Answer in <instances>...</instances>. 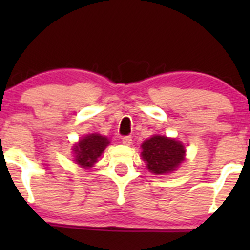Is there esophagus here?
Here are the masks:
<instances>
[{
    "label": "esophagus",
    "instance_id": "obj_1",
    "mask_svg": "<svg viewBox=\"0 0 250 250\" xmlns=\"http://www.w3.org/2000/svg\"><path fill=\"white\" fill-rule=\"evenodd\" d=\"M122 143L125 144V145L129 146L130 144H132V137H123L122 138Z\"/></svg>",
    "mask_w": 250,
    "mask_h": 250
}]
</instances>
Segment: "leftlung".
Segmentation results:
<instances>
[{"mask_svg":"<svg viewBox=\"0 0 250 250\" xmlns=\"http://www.w3.org/2000/svg\"><path fill=\"white\" fill-rule=\"evenodd\" d=\"M141 157L148 172L162 175L176 170L185 160V146L179 140L165 135H153L141 144Z\"/></svg>","mask_w":250,"mask_h":250,"instance_id":"1","label":"left lung"}]
</instances>
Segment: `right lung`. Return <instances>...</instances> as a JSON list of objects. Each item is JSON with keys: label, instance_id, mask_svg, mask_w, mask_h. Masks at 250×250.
I'll list each match as a JSON object with an SVG mask.
<instances>
[{"label": "right lung", "instance_id": "right-lung-1", "mask_svg": "<svg viewBox=\"0 0 250 250\" xmlns=\"http://www.w3.org/2000/svg\"><path fill=\"white\" fill-rule=\"evenodd\" d=\"M109 144L110 140L106 137L98 133L85 135L72 147L75 162L84 169L92 168Z\"/></svg>", "mask_w": 250, "mask_h": 250}]
</instances>
